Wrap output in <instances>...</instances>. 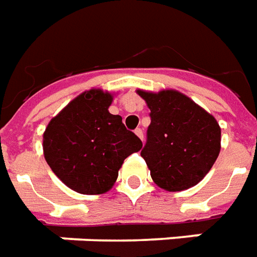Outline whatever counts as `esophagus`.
<instances>
[{
  "instance_id": "1",
  "label": "esophagus",
  "mask_w": 257,
  "mask_h": 257,
  "mask_svg": "<svg viewBox=\"0 0 257 257\" xmlns=\"http://www.w3.org/2000/svg\"><path fill=\"white\" fill-rule=\"evenodd\" d=\"M135 134L138 135V136H139V138H140V139H142V140L145 139V134H143V131H142V129H140V128L136 129V131H135Z\"/></svg>"
}]
</instances>
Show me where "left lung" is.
<instances>
[{"label": "left lung", "instance_id": "left-lung-1", "mask_svg": "<svg viewBox=\"0 0 257 257\" xmlns=\"http://www.w3.org/2000/svg\"><path fill=\"white\" fill-rule=\"evenodd\" d=\"M150 108L142 150L154 183L167 191L198 184L220 153V126L213 115L178 90H138Z\"/></svg>", "mask_w": 257, "mask_h": 257}]
</instances>
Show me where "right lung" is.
Returning a JSON list of instances; mask_svg holds the SVG:
<instances>
[{"mask_svg":"<svg viewBox=\"0 0 257 257\" xmlns=\"http://www.w3.org/2000/svg\"><path fill=\"white\" fill-rule=\"evenodd\" d=\"M112 95L85 90L53 117L44 132V157L53 173L79 194L111 189L123 160L142 149V140L108 112Z\"/></svg>","mask_w":257,"mask_h":257,"instance_id":"right-lung-1","label":"right lung"}]
</instances>
